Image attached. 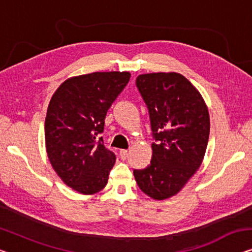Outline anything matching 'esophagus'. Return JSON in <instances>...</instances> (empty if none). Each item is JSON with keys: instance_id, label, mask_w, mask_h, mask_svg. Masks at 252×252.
<instances>
[{"instance_id": "34e87169", "label": "esophagus", "mask_w": 252, "mask_h": 252, "mask_svg": "<svg viewBox=\"0 0 252 252\" xmlns=\"http://www.w3.org/2000/svg\"><path fill=\"white\" fill-rule=\"evenodd\" d=\"M127 154H129V153H127L126 149H121V150H120V157H121L122 159H126V158Z\"/></svg>"}]
</instances>
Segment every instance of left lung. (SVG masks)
Segmentation results:
<instances>
[{
    "label": "left lung",
    "mask_w": 252,
    "mask_h": 252,
    "mask_svg": "<svg viewBox=\"0 0 252 252\" xmlns=\"http://www.w3.org/2000/svg\"><path fill=\"white\" fill-rule=\"evenodd\" d=\"M147 105L155 142L144 170H133L142 192L156 200L174 196L201 165L209 138V113L197 88L182 74L157 72L136 79Z\"/></svg>",
    "instance_id": "obj_1"
}]
</instances>
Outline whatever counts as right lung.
I'll return each instance as SVG.
<instances>
[{"label":"right lung","mask_w":252,"mask_h":252,"mask_svg":"<svg viewBox=\"0 0 252 252\" xmlns=\"http://www.w3.org/2000/svg\"><path fill=\"white\" fill-rule=\"evenodd\" d=\"M130 72L72 77L56 89L45 119L48 159L63 182L82 194L107 185L115 155L104 146L105 116L130 80Z\"/></svg>","instance_id":"add662e5"}]
</instances>
